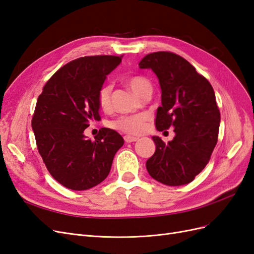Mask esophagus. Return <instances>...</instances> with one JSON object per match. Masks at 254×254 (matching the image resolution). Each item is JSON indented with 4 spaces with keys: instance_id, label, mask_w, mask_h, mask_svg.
Returning a JSON list of instances; mask_svg holds the SVG:
<instances>
[{
    "instance_id": "esophagus-1",
    "label": "esophagus",
    "mask_w": 254,
    "mask_h": 254,
    "mask_svg": "<svg viewBox=\"0 0 254 254\" xmlns=\"http://www.w3.org/2000/svg\"><path fill=\"white\" fill-rule=\"evenodd\" d=\"M124 140H125L126 143H131V142H135V141L139 140V137L132 136V135H128V134H127V135L124 136Z\"/></svg>"
}]
</instances>
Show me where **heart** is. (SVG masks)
I'll return each mask as SVG.
<instances>
[{
    "mask_svg": "<svg viewBox=\"0 0 254 254\" xmlns=\"http://www.w3.org/2000/svg\"><path fill=\"white\" fill-rule=\"evenodd\" d=\"M127 86L131 89L134 94L142 97L148 90H152L150 81L143 76H133L126 81ZM111 91L110 84H104L97 92V104L99 108L104 111H108L111 108ZM149 117L145 113L133 115H123L119 119L110 123V127L121 130L129 134H141L147 128Z\"/></svg>",
    "mask_w": 254,
    "mask_h": 254,
    "instance_id": "heart-1",
    "label": "heart"
}]
</instances>
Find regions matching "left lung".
<instances>
[{
  "mask_svg": "<svg viewBox=\"0 0 254 254\" xmlns=\"http://www.w3.org/2000/svg\"><path fill=\"white\" fill-rule=\"evenodd\" d=\"M139 65L151 68L159 79L162 106L157 109V130L173 126L175 132L167 144L152 136L156 151L146 168L166 186L188 184L205 167L217 143L220 112L214 90L188 60L171 52L148 54Z\"/></svg>",
  "mask_w": 254,
  "mask_h": 254,
  "instance_id": "1",
  "label": "left lung"
}]
</instances>
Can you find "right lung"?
<instances>
[{
	"instance_id": "1",
	"label": "right lung",
	"mask_w": 254,
	"mask_h": 254,
	"mask_svg": "<svg viewBox=\"0 0 254 254\" xmlns=\"http://www.w3.org/2000/svg\"><path fill=\"white\" fill-rule=\"evenodd\" d=\"M122 56H88L66 64L54 74L38 97L32 127L38 151L52 177L74 190H89L109 175L124 139L102 128L94 141L84 129L101 121L97 92Z\"/></svg>"
}]
</instances>
